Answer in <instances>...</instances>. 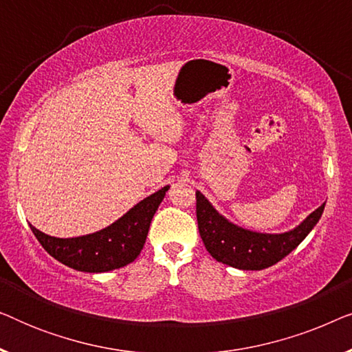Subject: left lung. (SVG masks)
I'll use <instances>...</instances> for the list:
<instances>
[{
	"mask_svg": "<svg viewBox=\"0 0 352 352\" xmlns=\"http://www.w3.org/2000/svg\"><path fill=\"white\" fill-rule=\"evenodd\" d=\"M197 221L205 248L216 261L243 271H261L292 253L319 223L325 204L293 230L283 234H259L239 228L216 211L208 200L195 192Z\"/></svg>",
	"mask_w": 352,
	"mask_h": 352,
	"instance_id": "8db88e82",
	"label": "left lung"
}]
</instances>
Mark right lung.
I'll return each instance as SVG.
<instances>
[{"label":"right lung","mask_w":352,"mask_h":352,"mask_svg":"<svg viewBox=\"0 0 352 352\" xmlns=\"http://www.w3.org/2000/svg\"><path fill=\"white\" fill-rule=\"evenodd\" d=\"M170 186L134 205L126 214L99 232L57 239L32 228L41 247L65 266L83 272H107L133 263L146 243L151 221Z\"/></svg>","instance_id":"1"}]
</instances>
